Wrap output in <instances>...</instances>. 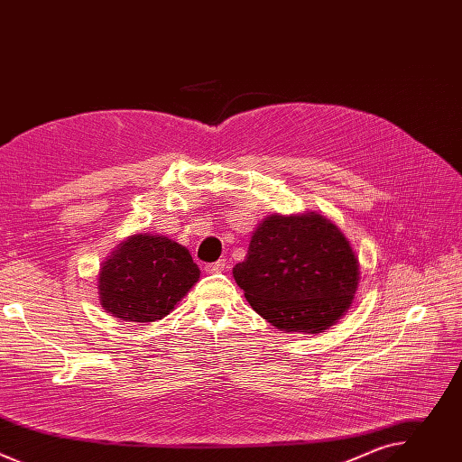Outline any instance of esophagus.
<instances>
[{"label":"esophagus","mask_w":462,"mask_h":462,"mask_svg":"<svg viewBox=\"0 0 462 462\" xmlns=\"http://www.w3.org/2000/svg\"><path fill=\"white\" fill-rule=\"evenodd\" d=\"M226 269H228V261H226V259H219V261H216V263H208V265L205 267V271H207L208 274L223 273V271H226Z\"/></svg>","instance_id":"1"}]
</instances>
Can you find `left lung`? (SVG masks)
Here are the masks:
<instances>
[{
  "mask_svg": "<svg viewBox=\"0 0 462 462\" xmlns=\"http://www.w3.org/2000/svg\"><path fill=\"white\" fill-rule=\"evenodd\" d=\"M252 309L285 333L318 335L351 307L360 263L344 232L318 212L273 214L232 271Z\"/></svg>",
  "mask_w": 462,
  "mask_h": 462,
  "instance_id": "obj_1",
  "label": "left lung"
}]
</instances>
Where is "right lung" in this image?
Segmentation results:
<instances>
[{
  "label": "right lung",
  "mask_w": 462,
  "mask_h": 462,
  "mask_svg": "<svg viewBox=\"0 0 462 462\" xmlns=\"http://www.w3.org/2000/svg\"><path fill=\"white\" fill-rule=\"evenodd\" d=\"M201 271L186 246L153 234L118 243L98 271V300L124 321L148 323L168 316L199 280Z\"/></svg>",
  "instance_id": "right-lung-1"
}]
</instances>
